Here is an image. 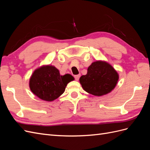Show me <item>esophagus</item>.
I'll return each instance as SVG.
<instances>
[{"label":"esophagus","mask_w":150,"mask_h":150,"mask_svg":"<svg viewBox=\"0 0 150 150\" xmlns=\"http://www.w3.org/2000/svg\"><path fill=\"white\" fill-rule=\"evenodd\" d=\"M80 76H81V74L75 75V76H74V78H75V79H76V81H78L79 79V78H80Z\"/></svg>","instance_id":"obj_1"}]
</instances>
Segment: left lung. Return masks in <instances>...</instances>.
Listing matches in <instances>:
<instances>
[{"mask_svg": "<svg viewBox=\"0 0 150 150\" xmlns=\"http://www.w3.org/2000/svg\"><path fill=\"white\" fill-rule=\"evenodd\" d=\"M118 79L119 75L111 65L105 61H97L88 67L87 74L81 76L79 81L85 91L101 96L110 93Z\"/></svg>", "mask_w": 150, "mask_h": 150, "instance_id": "obj_1", "label": "left lung"}]
</instances>
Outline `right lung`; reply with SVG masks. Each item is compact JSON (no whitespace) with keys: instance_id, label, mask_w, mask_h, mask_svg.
Instances as JSON below:
<instances>
[{"instance_id":"obj_1","label":"right lung","mask_w":150,"mask_h":150,"mask_svg":"<svg viewBox=\"0 0 150 150\" xmlns=\"http://www.w3.org/2000/svg\"><path fill=\"white\" fill-rule=\"evenodd\" d=\"M74 78L71 74L61 76L53 66H42L35 69L29 81V87L35 96L46 101H52L64 92L67 84Z\"/></svg>"}]
</instances>
